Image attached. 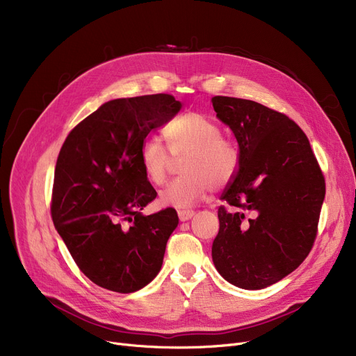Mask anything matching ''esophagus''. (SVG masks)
<instances>
[{
    "label": "esophagus",
    "instance_id": "esophagus-1",
    "mask_svg": "<svg viewBox=\"0 0 356 356\" xmlns=\"http://www.w3.org/2000/svg\"><path fill=\"white\" fill-rule=\"evenodd\" d=\"M177 215H179V219L184 222V220L191 219L195 215V211L193 209H179Z\"/></svg>",
    "mask_w": 356,
    "mask_h": 356
}]
</instances>
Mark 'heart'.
<instances>
[{"mask_svg":"<svg viewBox=\"0 0 356 356\" xmlns=\"http://www.w3.org/2000/svg\"><path fill=\"white\" fill-rule=\"evenodd\" d=\"M163 136L167 147L156 137H148L140 148V164L145 179L163 186L181 160V177L173 180L161 193V200L173 207H189L209 193L223 188L235 177L241 152L238 144L222 136L219 125L196 111L184 112L168 122Z\"/></svg>","mask_w":356,"mask_h":356,"instance_id":"obj_1","label":"heart"}]
</instances>
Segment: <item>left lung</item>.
<instances>
[{"label": "left lung", "mask_w": 356, "mask_h": 356, "mask_svg": "<svg viewBox=\"0 0 356 356\" xmlns=\"http://www.w3.org/2000/svg\"><path fill=\"white\" fill-rule=\"evenodd\" d=\"M216 117L238 141L239 168L220 199L212 259L231 284L266 289L309 255L326 184L310 143L293 120L258 102L213 97Z\"/></svg>", "instance_id": "left-lung-1"}]
</instances>
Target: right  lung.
<instances>
[{
    "label": "right lung",
    "mask_w": 356,
    "mask_h": 356,
    "mask_svg": "<svg viewBox=\"0 0 356 356\" xmlns=\"http://www.w3.org/2000/svg\"><path fill=\"white\" fill-rule=\"evenodd\" d=\"M180 108L168 93L109 101L74 127L60 148L51 219L79 270L99 287L133 293L161 268L179 218L173 208L141 213L157 192L138 154L149 131Z\"/></svg>",
    "instance_id": "1"
}]
</instances>
